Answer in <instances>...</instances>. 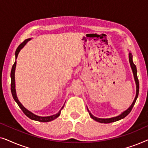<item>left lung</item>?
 <instances>
[{
    "label": "left lung",
    "instance_id": "obj_1",
    "mask_svg": "<svg viewBox=\"0 0 148 148\" xmlns=\"http://www.w3.org/2000/svg\"><path fill=\"white\" fill-rule=\"evenodd\" d=\"M129 63H130L131 70H132L133 77H134V80H135V85H136V95H135L134 100H133V102L132 104H131V106H129V108L127 109V110L123 111V112L121 113V114L118 115V116H114V117H111V118H108V119L98 118V117L94 116V115H93L92 113L90 112V110H89L88 107H87V110H88V112H89V114H90L91 118H92V119H94V121H97V122H99V123H110L115 122V121H119V120H121V119H124L125 116H127V115H128L129 113H130L131 110H132L133 107V106H134L135 102H136L137 97H138L139 90V80H138V79H137V68H136V66L135 65V64L133 63V55H132V53H131V52H129Z\"/></svg>",
    "mask_w": 148,
    "mask_h": 148
}]
</instances>
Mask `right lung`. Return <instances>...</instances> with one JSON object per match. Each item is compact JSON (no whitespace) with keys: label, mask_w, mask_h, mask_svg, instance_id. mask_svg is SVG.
Masks as SVG:
<instances>
[{"label":"right lung","mask_w":148,"mask_h":148,"mask_svg":"<svg viewBox=\"0 0 148 148\" xmlns=\"http://www.w3.org/2000/svg\"><path fill=\"white\" fill-rule=\"evenodd\" d=\"M32 38H28V39H26L25 41H24L23 43L20 44V45L18 46V48H17L15 51V63L12 66V69H11V93H12V96H13L14 100L17 103L18 106H19V108L21 109L22 111H23L24 114H25L26 116L27 117H29L30 119L34 121H39V122H43V123H47V122H50V121H53L54 119L57 118L60 116V112H61V110L63 108V106L62 107L61 109L58 111V113H56L55 114L51 115V116H38V115H36L35 114H34L33 112H32L31 111L28 110L27 108H25V107L23 106V104H21V102H19V100H18V98L17 96V94H16V90H15V68H16V64H17V61H16V59L17 58L18 54H19V52L21 51V50L23 48L26 44L27 43V42H29V40H31Z\"/></svg>","instance_id":"right-lung-1"}]
</instances>
